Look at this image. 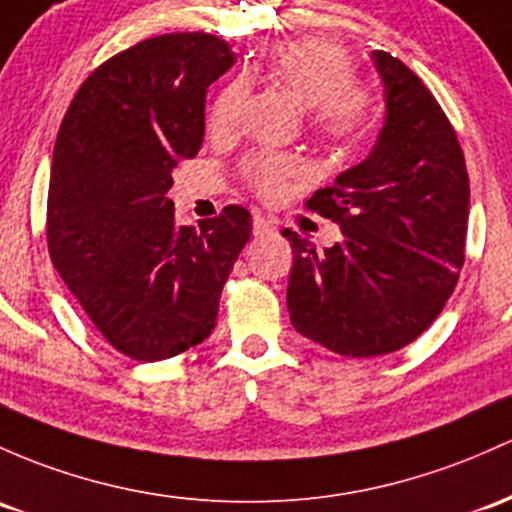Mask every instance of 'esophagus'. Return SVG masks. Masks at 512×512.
I'll return each mask as SVG.
<instances>
[{"label":"esophagus","instance_id":"esophagus-1","mask_svg":"<svg viewBox=\"0 0 512 512\" xmlns=\"http://www.w3.org/2000/svg\"><path fill=\"white\" fill-rule=\"evenodd\" d=\"M268 232H273V224L268 222L266 217H261V214H256V217H254V236H263Z\"/></svg>","mask_w":512,"mask_h":512}]
</instances>
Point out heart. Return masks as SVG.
<instances>
[{
    "label": "heart",
    "instance_id": "b5f03b06",
    "mask_svg": "<svg viewBox=\"0 0 512 512\" xmlns=\"http://www.w3.org/2000/svg\"><path fill=\"white\" fill-rule=\"evenodd\" d=\"M266 75L307 109V119L317 134L327 139H354L371 122L373 92L354 80V60L349 51L327 38H293L268 53ZM244 82H232L212 104L210 126L229 131L244 104ZM300 173V163L276 153L249 158L244 175L258 195L276 197L285 180Z\"/></svg>",
    "mask_w": 512,
    "mask_h": 512
}]
</instances>
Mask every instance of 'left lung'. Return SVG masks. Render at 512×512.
Here are the masks:
<instances>
[{
	"instance_id": "obj_1",
	"label": "left lung",
	"mask_w": 512,
	"mask_h": 512,
	"mask_svg": "<svg viewBox=\"0 0 512 512\" xmlns=\"http://www.w3.org/2000/svg\"><path fill=\"white\" fill-rule=\"evenodd\" d=\"M386 117L371 153L317 190L307 207L342 227L322 254L293 244L290 322L351 359L415 342L437 320L464 266L469 175L442 107L405 63L371 53Z\"/></svg>"
}]
</instances>
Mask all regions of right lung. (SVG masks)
<instances>
[{"instance_id": "1", "label": "right lung", "mask_w": 512, "mask_h": 512, "mask_svg": "<svg viewBox=\"0 0 512 512\" xmlns=\"http://www.w3.org/2000/svg\"><path fill=\"white\" fill-rule=\"evenodd\" d=\"M227 41L163 34L117 53L70 102L53 148L48 251L102 337L136 361L205 342L251 236L224 207L200 229L175 222L173 168L205 136V95L234 65Z\"/></svg>"}]
</instances>
